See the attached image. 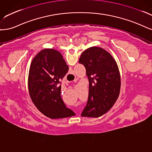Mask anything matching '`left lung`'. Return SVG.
<instances>
[{"label": "left lung", "instance_id": "1", "mask_svg": "<svg viewBox=\"0 0 152 152\" xmlns=\"http://www.w3.org/2000/svg\"><path fill=\"white\" fill-rule=\"evenodd\" d=\"M79 62L86 68L89 81L88 99L81 116L99 117L108 112L118 99L121 76L110 53L100 47L87 48Z\"/></svg>", "mask_w": 152, "mask_h": 152}]
</instances>
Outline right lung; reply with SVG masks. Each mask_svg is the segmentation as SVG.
<instances>
[{
    "label": "right lung",
    "mask_w": 152,
    "mask_h": 152,
    "mask_svg": "<svg viewBox=\"0 0 152 152\" xmlns=\"http://www.w3.org/2000/svg\"><path fill=\"white\" fill-rule=\"evenodd\" d=\"M69 70L61 53L52 48L42 50L33 58L28 75L29 94L33 104L50 119L75 115L61 96V83Z\"/></svg>",
    "instance_id": "add662e5"
}]
</instances>
